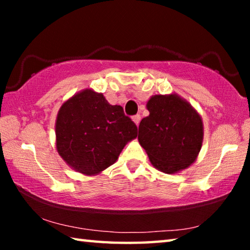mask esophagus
<instances>
[{
    "mask_svg": "<svg viewBox=\"0 0 250 250\" xmlns=\"http://www.w3.org/2000/svg\"><path fill=\"white\" fill-rule=\"evenodd\" d=\"M140 120H141V116L140 115H135V116L132 117V121L137 125H139V124H140Z\"/></svg>",
    "mask_w": 250,
    "mask_h": 250,
    "instance_id": "esophagus-1",
    "label": "esophagus"
}]
</instances>
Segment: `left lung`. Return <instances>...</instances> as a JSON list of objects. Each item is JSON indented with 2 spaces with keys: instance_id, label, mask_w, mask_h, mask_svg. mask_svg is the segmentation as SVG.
I'll return each mask as SVG.
<instances>
[{
  "instance_id": "left-lung-1",
  "label": "left lung",
  "mask_w": 250,
  "mask_h": 250,
  "mask_svg": "<svg viewBox=\"0 0 250 250\" xmlns=\"http://www.w3.org/2000/svg\"><path fill=\"white\" fill-rule=\"evenodd\" d=\"M149 116L139 125L138 140L152 166L175 174L195 162L202 149L204 125L200 113L175 92L147 100Z\"/></svg>"
}]
</instances>
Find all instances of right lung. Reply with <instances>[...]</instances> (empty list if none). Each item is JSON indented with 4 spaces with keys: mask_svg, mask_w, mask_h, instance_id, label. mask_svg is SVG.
<instances>
[{
    "mask_svg": "<svg viewBox=\"0 0 250 250\" xmlns=\"http://www.w3.org/2000/svg\"><path fill=\"white\" fill-rule=\"evenodd\" d=\"M137 131L121 105L110 104L101 92L86 88L59 108L55 145L67 166L92 176L116 162L126 143L137 138Z\"/></svg>",
    "mask_w": 250,
    "mask_h": 250,
    "instance_id": "add662e5",
    "label": "right lung"
}]
</instances>
